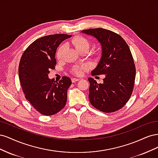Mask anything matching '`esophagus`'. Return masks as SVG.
Returning <instances> with one entry per match:
<instances>
[{
    "label": "esophagus",
    "instance_id": "esophagus-1",
    "mask_svg": "<svg viewBox=\"0 0 158 158\" xmlns=\"http://www.w3.org/2000/svg\"><path fill=\"white\" fill-rule=\"evenodd\" d=\"M78 80H79V79H78V78H72V82H77V81H78Z\"/></svg>",
    "mask_w": 158,
    "mask_h": 158
}]
</instances>
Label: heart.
<instances>
[{"label": "heart", "instance_id": "b5f03b06", "mask_svg": "<svg viewBox=\"0 0 158 158\" xmlns=\"http://www.w3.org/2000/svg\"><path fill=\"white\" fill-rule=\"evenodd\" d=\"M72 43L75 46L78 51L80 50L81 49L84 48V47H88L89 48V43L87 39L82 36H76L74 39L72 40ZM65 49V45H61L58 49L56 51V58L58 59H60L63 55V52ZM84 67L83 66H75L73 68V72L76 75H82L83 73Z\"/></svg>", "mask_w": 158, "mask_h": 158}]
</instances>
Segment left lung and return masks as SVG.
<instances>
[{
  "instance_id": "obj_1",
  "label": "left lung",
  "mask_w": 158,
  "mask_h": 158,
  "mask_svg": "<svg viewBox=\"0 0 158 158\" xmlns=\"http://www.w3.org/2000/svg\"><path fill=\"white\" fill-rule=\"evenodd\" d=\"M94 37L102 45V54L92 76L105 74L103 84L89 78V99L102 112L121 109L130 99L135 85L136 68L130 48L122 37L103 28L82 31Z\"/></svg>"
}]
</instances>
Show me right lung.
<instances>
[{
  "mask_svg": "<svg viewBox=\"0 0 158 158\" xmlns=\"http://www.w3.org/2000/svg\"><path fill=\"white\" fill-rule=\"evenodd\" d=\"M71 36L60 33L40 37L27 47L20 59L18 74L25 98L44 115L55 114L66 105L70 78L63 76L56 82L48 74L56 64L57 47Z\"/></svg>",
  "mask_w": 158,
  "mask_h": 158,
  "instance_id": "obj_1",
  "label": "right lung"
}]
</instances>
